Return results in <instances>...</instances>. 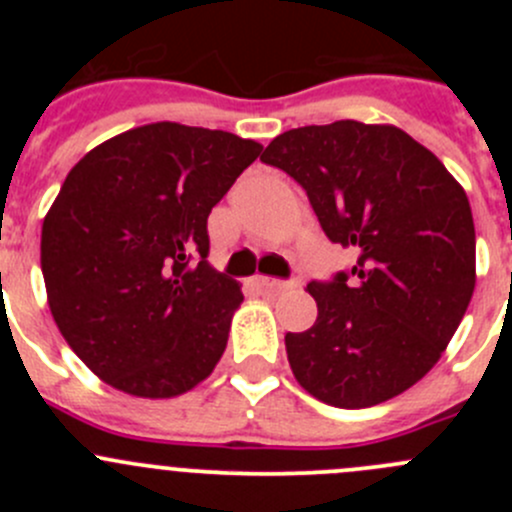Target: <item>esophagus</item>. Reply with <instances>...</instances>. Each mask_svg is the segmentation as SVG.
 <instances>
[{"label": "esophagus", "mask_w": 512, "mask_h": 512, "mask_svg": "<svg viewBox=\"0 0 512 512\" xmlns=\"http://www.w3.org/2000/svg\"><path fill=\"white\" fill-rule=\"evenodd\" d=\"M255 282H257V287H262V289H270V292H285V289H292V287H297V282H285V280H275V277H255Z\"/></svg>", "instance_id": "1"}]
</instances>
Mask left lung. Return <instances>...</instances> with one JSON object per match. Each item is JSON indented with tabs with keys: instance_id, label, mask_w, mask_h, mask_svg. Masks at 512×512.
<instances>
[{
	"instance_id": "obj_1",
	"label": "left lung",
	"mask_w": 512,
	"mask_h": 512,
	"mask_svg": "<svg viewBox=\"0 0 512 512\" xmlns=\"http://www.w3.org/2000/svg\"><path fill=\"white\" fill-rule=\"evenodd\" d=\"M309 195L349 275L309 282L317 322L287 334L294 379L337 409L384 404L421 381L476 287V227L463 185L391 123L334 121L280 133L262 158Z\"/></svg>"
}]
</instances>
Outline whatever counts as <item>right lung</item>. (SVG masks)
<instances>
[{
    "label": "right lung",
    "mask_w": 512,
    "mask_h": 512,
    "mask_svg": "<svg viewBox=\"0 0 512 512\" xmlns=\"http://www.w3.org/2000/svg\"><path fill=\"white\" fill-rule=\"evenodd\" d=\"M262 146L146 123L91 148L41 225L51 317L101 381L173 399L213 374L242 302L208 262V215Z\"/></svg>",
    "instance_id": "right-lung-1"
}]
</instances>
